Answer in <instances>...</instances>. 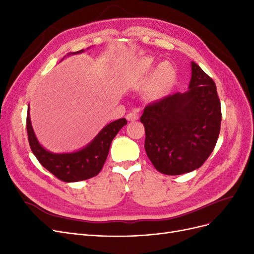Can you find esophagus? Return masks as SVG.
<instances>
[{
	"label": "esophagus",
	"instance_id": "obj_1",
	"mask_svg": "<svg viewBox=\"0 0 254 254\" xmlns=\"http://www.w3.org/2000/svg\"><path fill=\"white\" fill-rule=\"evenodd\" d=\"M126 118L130 122H134V121H136L137 119H139V114L135 113V112H130V113L127 114Z\"/></svg>",
	"mask_w": 254,
	"mask_h": 254
}]
</instances>
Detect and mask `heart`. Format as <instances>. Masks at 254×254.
Instances as JSON below:
<instances>
[{
	"label": "heart",
	"instance_id": "heart-1",
	"mask_svg": "<svg viewBox=\"0 0 254 254\" xmlns=\"http://www.w3.org/2000/svg\"><path fill=\"white\" fill-rule=\"evenodd\" d=\"M153 72V61L152 59H143L135 64L133 68L130 71L129 77L132 80H139L143 78H148ZM174 71L173 67L168 64H160L155 74V82L152 84L151 93L155 96H161L166 93L171 86Z\"/></svg>",
	"mask_w": 254,
	"mask_h": 254
}]
</instances>
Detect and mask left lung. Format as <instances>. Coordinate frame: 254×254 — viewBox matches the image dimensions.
I'll return each mask as SVG.
<instances>
[{
	"label": "left lung",
	"instance_id": "obj_1",
	"mask_svg": "<svg viewBox=\"0 0 254 254\" xmlns=\"http://www.w3.org/2000/svg\"><path fill=\"white\" fill-rule=\"evenodd\" d=\"M140 120L146 153L158 172L176 176L195 171L210 157L220 131L216 84L191 63L189 91L148 104Z\"/></svg>",
	"mask_w": 254,
	"mask_h": 254
}]
</instances>
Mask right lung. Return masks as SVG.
Returning a JSON list of instances; mask_svg holds the SVG:
<instances>
[{
	"instance_id": "right-lung-1",
	"label": "right lung",
	"mask_w": 254,
	"mask_h": 254,
	"mask_svg": "<svg viewBox=\"0 0 254 254\" xmlns=\"http://www.w3.org/2000/svg\"><path fill=\"white\" fill-rule=\"evenodd\" d=\"M83 50L73 54L81 53ZM126 119H120L107 125L87 147L72 153H52L44 149L34 133L29 118V108L26 117L28 143L33 153L40 164L61 181L76 182L87 180L99 174L108 157L110 145L114 136L123 126Z\"/></svg>"
}]
</instances>
